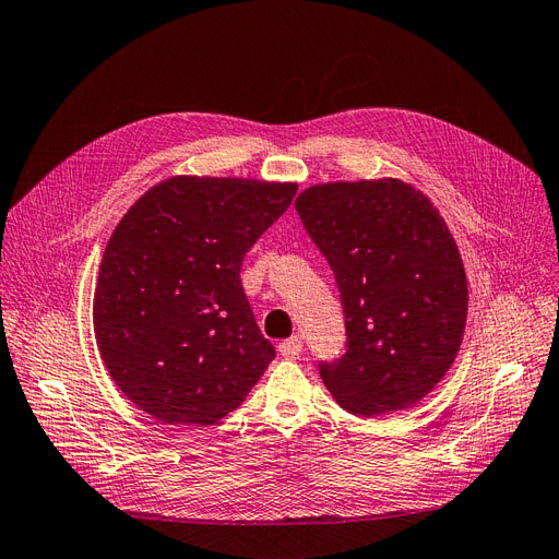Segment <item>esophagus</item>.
Masks as SVG:
<instances>
[{"instance_id":"obj_1","label":"esophagus","mask_w":559,"mask_h":559,"mask_svg":"<svg viewBox=\"0 0 559 559\" xmlns=\"http://www.w3.org/2000/svg\"><path fill=\"white\" fill-rule=\"evenodd\" d=\"M302 350V340L300 337H292V340H284L280 344V355L282 357H298Z\"/></svg>"}]
</instances>
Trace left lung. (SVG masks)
Returning <instances> with one entry per match:
<instances>
[{
	"label": "left lung",
	"mask_w": 559,
	"mask_h": 559,
	"mask_svg": "<svg viewBox=\"0 0 559 559\" xmlns=\"http://www.w3.org/2000/svg\"><path fill=\"white\" fill-rule=\"evenodd\" d=\"M296 211L342 294L346 353L319 371L360 417L415 406L463 342L467 280L442 215L399 178L311 186Z\"/></svg>",
	"instance_id": "left-lung-1"
}]
</instances>
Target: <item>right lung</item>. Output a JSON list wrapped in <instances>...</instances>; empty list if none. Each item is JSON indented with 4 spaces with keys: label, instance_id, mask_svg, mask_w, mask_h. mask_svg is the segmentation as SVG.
<instances>
[{
    "label": "right lung",
    "instance_id": "1",
    "mask_svg": "<svg viewBox=\"0 0 559 559\" xmlns=\"http://www.w3.org/2000/svg\"><path fill=\"white\" fill-rule=\"evenodd\" d=\"M296 190L171 176L121 217L100 261L94 332L109 376L140 411L209 427L236 411L273 362L240 265Z\"/></svg>",
    "mask_w": 559,
    "mask_h": 559
}]
</instances>
